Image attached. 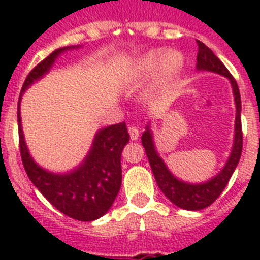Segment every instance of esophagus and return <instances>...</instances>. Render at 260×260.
Instances as JSON below:
<instances>
[{"label": "esophagus", "mask_w": 260, "mask_h": 260, "mask_svg": "<svg viewBox=\"0 0 260 260\" xmlns=\"http://www.w3.org/2000/svg\"><path fill=\"white\" fill-rule=\"evenodd\" d=\"M128 132H129L131 140H138L139 135H140V131H139L138 126L129 125V126H128Z\"/></svg>", "instance_id": "34e87169"}]
</instances>
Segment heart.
I'll list each match as a JSON object with an SVG mask.
<instances>
[{
  "label": "heart",
  "instance_id": "b5f03b06",
  "mask_svg": "<svg viewBox=\"0 0 260 260\" xmlns=\"http://www.w3.org/2000/svg\"><path fill=\"white\" fill-rule=\"evenodd\" d=\"M182 66V56L177 52L154 51L143 56L135 67L134 79H143L156 74L160 69H165L166 74L177 73Z\"/></svg>",
  "mask_w": 260,
  "mask_h": 260
}]
</instances>
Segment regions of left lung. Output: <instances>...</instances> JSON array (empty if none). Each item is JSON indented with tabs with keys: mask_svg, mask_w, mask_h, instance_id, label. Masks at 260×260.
Segmentation results:
<instances>
[{
	"mask_svg": "<svg viewBox=\"0 0 260 260\" xmlns=\"http://www.w3.org/2000/svg\"><path fill=\"white\" fill-rule=\"evenodd\" d=\"M198 54H197V69L198 70H208L221 74L230 79L234 89L235 102H236V121H235V142L234 148L231 152L228 162L221 170V173L216 175L213 179L201 183V185H190L186 182L178 181L173 174L169 171L166 165L159 158L158 152L155 151L152 135L150 128L147 126L146 132L142 136V144L146 150L147 158L150 160V166L152 169L154 177L156 179L159 189L162 190L163 194L170 200L173 204L186 210H201L212 205L218 196L225 189L226 183L230 182L235 169L238 166L243 150V131H242V100L239 93L238 83L235 81L228 69L224 66V63L213 54V51L209 47L200 40H197Z\"/></svg>",
	"mask_w": 260,
	"mask_h": 260,
	"instance_id": "obj_1",
	"label": "left lung"
}]
</instances>
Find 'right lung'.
Instances as JSON below:
<instances>
[{
  "label": "right lung",
  "instance_id": "1",
  "mask_svg": "<svg viewBox=\"0 0 260 260\" xmlns=\"http://www.w3.org/2000/svg\"><path fill=\"white\" fill-rule=\"evenodd\" d=\"M70 47L59 48L30 70L22 85V91L50 70L58 55ZM18 98V146L28 177L39 191L52 205L78 221H93L108 212L121 187V152L129 142L125 122L106 126L95 135L93 147L85 162L70 174L59 175L43 170L30 158L24 142Z\"/></svg>",
  "mask_w": 260,
  "mask_h": 260
}]
</instances>
